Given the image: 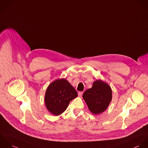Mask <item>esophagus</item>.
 <instances>
[{
  "instance_id": "34e87169",
  "label": "esophagus",
  "mask_w": 148,
  "mask_h": 148,
  "mask_svg": "<svg viewBox=\"0 0 148 148\" xmlns=\"http://www.w3.org/2000/svg\"><path fill=\"white\" fill-rule=\"evenodd\" d=\"M82 94H83V92H79L78 93L79 97H81L82 95Z\"/></svg>"
}]
</instances>
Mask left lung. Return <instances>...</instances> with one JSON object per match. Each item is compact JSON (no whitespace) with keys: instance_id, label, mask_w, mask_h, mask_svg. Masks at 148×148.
<instances>
[{"instance_id":"obj_1","label":"left lung","mask_w":148,"mask_h":148,"mask_svg":"<svg viewBox=\"0 0 148 148\" xmlns=\"http://www.w3.org/2000/svg\"><path fill=\"white\" fill-rule=\"evenodd\" d=\"M90 111L95 115L103 112L112 100L111 87L101 80H96L90 89H87L83 94Z\"/></svg>"}]
</instances>
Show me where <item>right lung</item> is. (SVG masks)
<instances>
[{"mask_svg": "<svg viewBox=\"0 0 148 148\" xmlns=\"http://www.w3.org/2000/svg\"><path fill=\"white\" fill-rule=\"evenodd\" d=\"M77 96V91L69 81L63 78L59 79L52 82L47 88L44 99L45 104L52 114L59 115Z\"/></svg>", "mask_w": 148, "mask_h": 148, "instance_id": "add662e5", "label": "right lung"}]
</instances>
